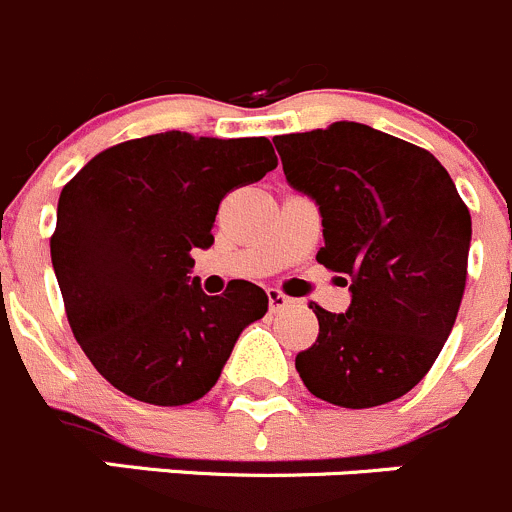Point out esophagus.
Listing matches in <instances>:
<instances>
[{"mask_svg":"<svg viewBox=\"0 0 512 512\" xmlns=\"http://www.w3.org/2000/svg\"><path fill=\"white\" fill-rule=\"evenodd\" d=\"M287 304H292V299L287 297L284 292H279V289H269V307L271 312H276V309H284Z\"/></svg>","mask_w":512,"mask_h":512,"instance_id":"esophagus-1","label":"esophagus"}]
</instances>
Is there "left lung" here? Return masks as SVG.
Returning <instances> with one entry per match:
<instances>
[{"instance_id":"obj_1","label":"left lung","mask_w":512,"mask_h":512,"mask_svg":"<svg viewBox=\"0 0 512 512\" xmlns=\"http://www.w3.org/2000/svg\"><path fill=\"white\" fill-rule=\"evenodd\" d=\"M274 144L289 185L320 205L317 261L350 276L353 292L345 314L309 302L320 335L297 355L299 378L342 409L396 401L429 373L457 320L470 210L434 154L365 124Z\"/></svg>"}]
</instances>
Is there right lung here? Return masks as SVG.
<instances>
[{
	"label": "right lung",
	"mask_w": 512,
	"mask_h": 512,
	"mask_svg": "<svg viewBox=\"0 0 512 512\" xmlns=\"http://www.w3.org/2000/svg\"><path fill=\"white\" fill-rule=\"evenodd\" d=\"M274 167L266 137L164 131L103 149L63 187L53 269L70 330L111 386L154 406L215 386L269 297L243 279L208 297L187 276L190 251L213 243L220 200Z\"/></svg>",
	"instance_id": "right-lung-1"
}]
</instances>
